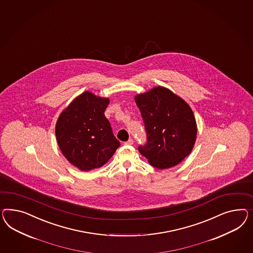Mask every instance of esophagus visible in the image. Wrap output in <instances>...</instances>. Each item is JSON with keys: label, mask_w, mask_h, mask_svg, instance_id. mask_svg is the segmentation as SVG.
<instances>
[{"label": "esophagus", "mask_w": 253, "mask_h": 253, "mask_svg": "<svg viewBox=\"0 0 253 253\" xmlns=\"http://www.w3.org/2000/svg\"><path fill=\"white\" fill-rule=\"evenodd\" d=\"M133 143H134V140H133L132 138H129L127 141H126V142H125V145L130 146V145H133Z\"/></svg>", "instance_id": "34e87169"}]
</instances>
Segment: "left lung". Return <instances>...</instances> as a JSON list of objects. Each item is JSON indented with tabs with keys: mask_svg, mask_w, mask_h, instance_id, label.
<instances>
[{
	"mask_svg": "<svg viewBox=\"0 0 253 253\" xmlns=\"http://www.w3.org/2000/svg\"><path fill=\"white\" fill-rule=\"evenodd\" d=\"M134 99L148 138L144 147H138V152L158 169L177 166L195 145L198 127L192 109L187 101L163 86L137 94Z\"/></svg>",
	"mask_w": 253,
	"mask_h": 253,
	"instance_id": "1",
	"label": "left lung"
}]
</instances>
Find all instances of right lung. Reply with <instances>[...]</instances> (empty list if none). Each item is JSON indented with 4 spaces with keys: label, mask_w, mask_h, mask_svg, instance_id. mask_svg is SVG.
Here are the masks:
<instances>
[{
    "label": "right lung",
    "mask_w": 253,
    "mask_h": 253,
    "mask_svg": "<svg viewBox=\"0 0 253 253\" xmlns=\"http://www.w3.org/2000/svg\"><path fill=\"white\" fill-rule=\"evenodd\" d=\"M109 102V98L84 91L58 117V146L65 159L81 171L104 166L120 146L104 116Z\"/></svg>",
    "instance_id": "obj_1"
}]
</instances>
